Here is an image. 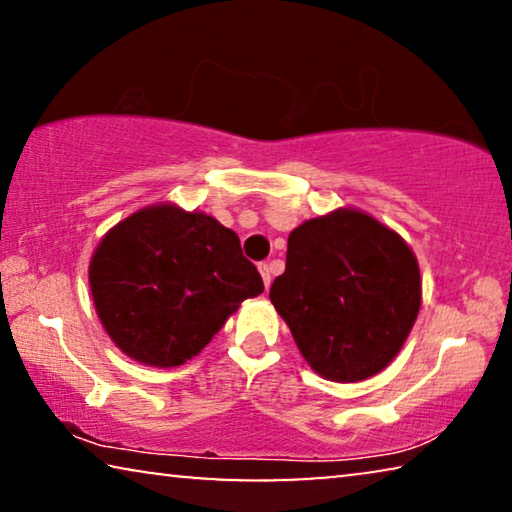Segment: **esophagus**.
<instances>
[{
	"label": "esophagus",
	"instance_id": "34e87169",
	"mask_svg": "<svg viewBox=\"0 0 512 512\" xmlns=\"http://www.w3.org/2000/svg\"><path fill=\"white\" fill-rule=\"evenodd\" d=\"M259 273H262V280H264V287L269 289L271 287V264H266V262H262L259 264Z\"/></svg>",
	"mask_w": 512,
	"mask_h": 512
}]
</instances>
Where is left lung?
<instances>
[{"instance_id":"8db88e82","label":"left lung","mask_w":512,"mask_h":512,"mask_svg":"<svg viewBox=\"0 0 512 512\" xmlns=\"http://www.w3.org/2000/svg\"><path fill=\"white\" fill-rule=\"evenodd\" d=\"M269 299L310 368L347 384L398 356L421 310V271L398 232L335 209L289 234Z\"/></svg>"}]
</instances>
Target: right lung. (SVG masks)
I'll list each match as a JSON object with an SVG mask.
<instances>
[{
  "label": "right lung",
  "instance_id": "obj_1",
  "mask_svg": "<svg viewBox=\"0 0 512 512\" xmlns=\"http://www.w3.org/2000/svg\"><path fill=\"white\" fill-rule=\"evenodd\" d=\"M89 287L114 345L154 368L190 361L241 301L264 292L239 236L177 204L144 207L114 225L91 257Z\"/></svg>",
  "mask_w": 512,
  "mask_h": 512
}]
</instances>
